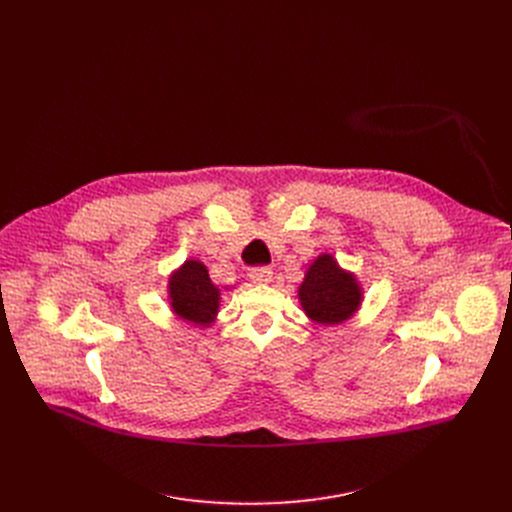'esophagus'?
Returning <instances> with one entry per match:
<instances>
[{
    "label": "esophagus",
    "instance_id": "obj_1",
    "mask_svg": "<svg viewBox=\"0 0 512 512\" xmlns=\"http://www.w3.org/2000/svg\"><path fill=\"white\" fill-rule=\"evenodd\" d=\"M249 278L253 284H270L274 280V272L270 267H255V270L249 272Z\"/></svg>",
    "mask_w": 512,
    "mask_h": 512
}]
</instances>
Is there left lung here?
I'll list each match as a JSON object with an SVG mask.
<instances>
[{
    "label": "left lung",
    "mask_w": 512,
    "mask_h": 512,
    "mask_svg": "<svg viewBox=\"0 0 512 512\" xmlns=\"http://www.w3.org/2000/svg\"><path fill=\"white\" fill-rule=\"evenodd\" d=\"M363 299V286L355 272L344 270L334 255L321 253L307 265L299 303L311 324L340 326L357 315Z\"/></svg>",
    "instance_id": "left-lung-1"
}]
</instances>
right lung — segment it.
<instances>
[{
	"label": "right lung",
	"mask_w": 512,
	"mask_h": 512,
	"mask_svg": "<svg viewBox=\"0 0 512 512\" xmlns=\"http://www.w3.org/2000/svg\"><path fill=\"white\" fill-rule=\"evenodd\" d=\"M168 303L172 313L199 330L215 324L220 313L222 290L209 278L203 261L186 259L168 278ZM234 286H226L230 290Z\"/></svg>",
	"instance_id": "obj_1"
}]
</instances>
